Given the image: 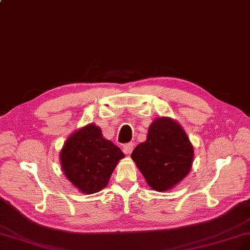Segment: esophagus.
Listing matches in <instances>:
<instances>
[{"mask_svg": "<svg viewBox=\"0 0 250 250\" xmlns=\"http://www.w3.org/2000/svg\"><path fill=\"white\" fill-rule=\"evenodd\" d=\"M133 143H128V144H125L124 146H123V152L125 153V154H130L131 152H132V150H133Z\"/></svg>", "mask_w": 250, "mask_h": 250, "instance_id": "esophagus-1", "label": "esophagus"}]
</instances>
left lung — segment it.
Returning <instances> with one entry per match:
<instances>
[{
	"label": "left lung",
	"instance_id": "obj_1",
	"mask_svg": "<svg viewBox=\"0 0 250 250\" xmlns=\"http://www.w3.org/2000/svg\"><path fill=\"white\" fill-rule=\"evenodd\" d=\"M193 146L183 127L168 117L151 123L147 140L136 146L131 159L154 190L163 192L176 187L191 169Z\"/></svg>",
	"mask_w": 250,
	"mask_h": 250
}]
</instances>
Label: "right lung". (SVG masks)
<instances>
[{"instance_id": "add662e5", "label": "right lung", "mask_w": 250, "mask_h": 250, "mask_svg": "<svg viewBox=\"0 0 250 250\" xmlns=\"http://www.w3.org/2000/svg\"><path fill=\"white\" fill-rule=\"evenodd\" d=\"M124 157L121 149L104 139L101 128L94 123L71 133L60 152L64 176L84 194L96 193L106 187Z\"/></svg>"}]
</instances>
